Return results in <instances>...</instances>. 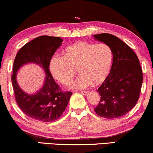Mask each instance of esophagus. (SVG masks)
I'll return each mask as SVG.
<instances>
[{"instance_id":"obj_1","label":"esophagus","mask_w":153,"mask_h":153,"mask_svg":"<svg viewBox=\"0 0 153 153\" xmlns=\"http://www.w3.org/2000/svg\"><path fill=\"white\" fill-rule=\"evenodd\" d=\"M81 94H82L83 95H87L88 94V91H83V92H81Z\"/></svg>"}]
</instances>
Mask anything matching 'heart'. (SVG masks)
Wrapping results in <instances>:
<instances>
[{
	"instance_id": "1",
	"label": "heart",
	"mask_w": 153,
	"mask_h": 153,
	"mask_svg": "<svg viewBox=\"0 0 153 153\" xmlns=\"http://www.w3.org/2000/svg\"><path fill=\"white\" fill-rule=\"evenodd\" d=\"M113 53L105 44L80 42L67 46L64 56H54L49 61V71L59 82L67 85L74 78L76 70L80 73L71 84L73 90L88 88L105 80L111 70Z\"/></svg>"
}]
</instances>
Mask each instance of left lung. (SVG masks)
<instances>
[{"label":"left lung","mask_w":153,"mask_h":153,"mask_svg":"<svg viewBox=\"0 0 153 153\" xmlns=\"http://www.w3.org/2000/svg\"><path fill=\"white\" fill-rule=\"evenodd\" d=\"M93 36L109 46L113 53L109 74L97 90L101 97L94 111L106 119L121 117L135 107L140 96L143 72L138 58L116 36L103 33Z\"/></svg>","instance_id":"left-lung-1"}]
</instances>
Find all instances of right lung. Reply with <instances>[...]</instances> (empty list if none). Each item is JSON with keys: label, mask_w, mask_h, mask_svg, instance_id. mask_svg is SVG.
I'll return each instance as SVG.
<instances>
[{"label": "right lung", "mask_w": 153, "mask_h": 153, "mask_svg": "<svg viewBox=\"0 0 153 153\" xmlns=\"http://www.w3.org/2000/svg\"><path fill=\"white\" fill-rule=\"evenodd\" d=\"M62 42L56 36H38L23 46L15 56L11 78L15 100L25 114L36 121L51 122L59 119L72 95V92L61 91L49 71L50 60ZM27 63L39 65L46 75L43 86L34 94L25 93L16 82L17 71Z\"/></svg>", "instance_id": "obj_1"}]
</instances>
